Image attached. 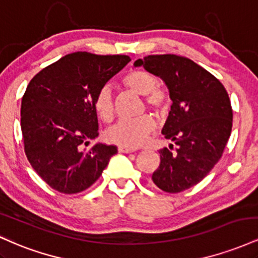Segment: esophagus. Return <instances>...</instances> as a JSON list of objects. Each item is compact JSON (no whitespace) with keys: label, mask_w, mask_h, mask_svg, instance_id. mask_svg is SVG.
I'll return each mask as SVG.
<instances>
[{"label":"esophagus","mask_w":258,"mask_h":258,"mask_svg":"<svg viewBox=\"0 0 258 258\" xmlns=\"http://www.w3.org/2000/svg\"><path fill=\"white\" fill-rule=\"evenodd\" d=\"M117 150H119L120 153H133L135 152V149H131V148H126V147H119L117 148Z\"/></svg>","instance_id":"esophagus-1"}]
</instances>
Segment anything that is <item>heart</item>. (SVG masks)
I'll return each mask as SVG.
<instances>
[{"instance_id":"heart-1","label":"heart","mask_w":258,"mask_h":258,"mask_svg":"<svg viewBox=\"0 0 258 258\" xmlns=\"http://www.w3.org/2000/svg\"><path fill=\"white\" fill-rule=\"evenodd\" d=\"M122 84L136 93L144 96V102L150 109L162 111L168 104V94L158 86V79L144 69H131L122 78ZM94 110L102 121L110 122L115 115L114 94L109 87L100 88L94 98ZM156 122L150 115L139 119L121 120L106 131V139L126 148L141 147L155 131Z\"/></svg>"}]
</instances>
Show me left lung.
Here are the masks:
<instances>
[{
	"mask_svg": "<svg viewBox=\"0 0 258 258\" xmlns=\"http://www.w3.org/2000/svg\"><path fill=\"white\" fill-rule=\"evenodd\" d=\"M165 81L172 99L162 128L170 149H160V165L152 179L166 193H180L203 180L223 154L233 125L226 88L217 78L189 58L147 55L135 61Z\"/></svg>",
	"mask_w": 258,
	"mask_h": 258,
	"instance_id": "1",
	"label": "left lung"
}]
</instances>
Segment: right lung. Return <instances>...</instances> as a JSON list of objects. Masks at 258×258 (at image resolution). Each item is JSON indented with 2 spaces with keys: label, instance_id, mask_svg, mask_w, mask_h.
I'll return each mask as SVG.
<instances>
[{
  "label": "right lung",
  "instance_id": "1",
  "mask_svg": "<svg viewBox=\"0 0 258 258\" xmlns=\"http://www.w3.org/2000/svg\"><path fill=\"white\" fill-rule=\"evenodd\" d=\"M131 60L128 55L74 52L37 73L22 98L20 126L29 162L51 188L76 194L99 178L116 146L98 137L94 98Z\"/></svg>",
  "mask_w": 258,
  "mask_h": 258
}]
</instances>
